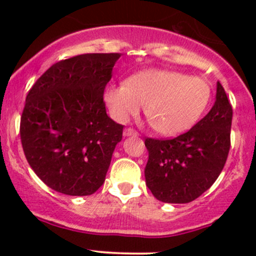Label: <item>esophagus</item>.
Masks as SVG:
<instances>
[{"mask_svg": "<svg viewBox=\"0 0 256 256\" xmlns=\"http://www.w3.org/2000/svg\"><path fill=\"white\" fill-rule=\"evenodd\" d=\"M124 135L125 136H138V132L136 130H134V128H125V131H124Z\"/></svg>", "mask_w": 256, "mask_h": 256, "instance_id": "34e87169", "label": "esophagus"}]
</instances>
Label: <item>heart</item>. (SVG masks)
<instances>
[{
    "label": "heart",
    "mask_w": 256,
    "mask_h": 256,
    "mask_svg": "<svg viewBox=\"0 0 256 256\" xmlns=\"http://www.w3.org/2000/svg\"><path fill=\"white\" fill-rule=\"evenodd\" d=\"M212 88L206 79L166 69H150L134 74L121 84L105 90V102L112 118L126 122L140 112L154 131L164 136L186 132L207 112Z\"/></svg>",
    "instance_id": "obj_1"
}]
</instances>
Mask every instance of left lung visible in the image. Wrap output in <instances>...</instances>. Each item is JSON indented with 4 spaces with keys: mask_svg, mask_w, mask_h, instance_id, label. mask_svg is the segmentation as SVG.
I'll list each match as a JSON object with an SVG mask.
<instances>
[{
    "mask_svg": "<svg viewBox=\"0 0 256 256\" xmlns=\"http://www.w3.org/2000/svg\"><path fill=\"white\" fill-rule=\"evenodd\" d=\"M232 118L233 109L218 82L213 108L190 130L171 140H144L146 186L157 200L190 203L210 188L228 158Z\"/></svg>",
    "mask_w": 256,
    "mask_h": 256,
    "instance_id": "left-lung-1",
    "label": "left lung"
}]
</instances>
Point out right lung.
<instances>
[{"label":"right lung","mask_w":256,"mask_h":256,"mask_svg":"<svg viewBox=\"0 0 256 256\" xmlns=\"http://www.w3.org/2000/svg\"><path fill=\"white\" fill-rule=\"evenodd\" d=\"M120 53H89L53 64L34 82L20 116L28 164L48 187L90 196L102 186L124 126L106 114L104 90Z\"/></svg>","instance_id":"1"}]
</instances>
